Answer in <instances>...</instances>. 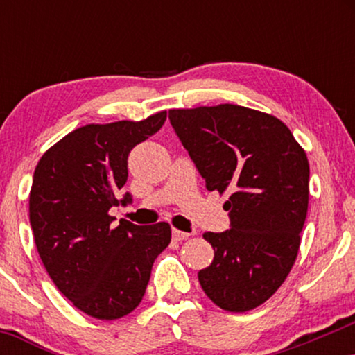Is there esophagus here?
Wrapping results in <instances>:
<instances>
[{"instance_id":"obj_1","label":"esophagus","mask_w":355,"mask_h":355,"mask_svg":"<svg viewBox=\"0 0 355 355\" xmlns=\"http://www.w3.org/2000/svg\"><path fill=\"white\" fill-rule=\"evenodd\" d=\"M173 239L174 241H184V239H187L189 236V232H184V231H179V230H176V227H173Z\"/></svg>"}]
</instances>
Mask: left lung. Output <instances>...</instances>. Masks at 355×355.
<instances>
[{"label": "left lung", "mask_w": 355, "mask_h": 355, "mask_svg": "<svg viewBox=\"0 0 355 355\" xmlns=\"http://www.w3.org/2000/svg\"><path fill=\"white\" fill-rule=\"evenodd\" d=\"M169 121L208 191L230 211L231 230L205 232L215 259L198 271L226 312H249L288 278L309 208V159L283 121L239 105L169 110Z\"/></svg>", "instance_id": "8db88e82"}]
</instances>
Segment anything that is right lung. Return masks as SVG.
Returning <instances> with one entry per match:
<instances>
[{
	"instance_id": "1",
	"label": "right lung",
	"mask_w": 355,
	"mask_h": 355,
	"mask_svg": "<svg viewBox=\"0 0 355 355\" xmlns=\"http://www.w3.org/2000/svg\"><path fill=\"white\" fill-rule=\"evenodd\" d=\"M164 121L166 111H158L142 121L85 124L48 148L33 173L28 216L38 255L56 288L94 318L132 312L171 242L168 223L113 226L110 215L128 181L129 152Z\"/></svg>"
}]
</instances>
